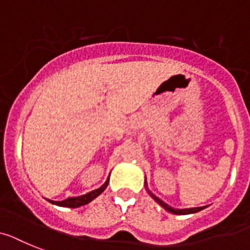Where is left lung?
Returning <instances> with one entry per match:
<instances>
[{
	"label": "left lung",
	"mask_w": 250,
	"mask_h": 250,
	"mask_svg": "<svg viewBox=\"0 0 250 250\" xmlns=\"http://www.w3.org/2000/svg\"><path fill=\"white\" fill-rule=\"evenodd\" d=\"M145 187H146V189H147L148 194H150V196L152 197V198H154V200L156 201V202L159 203V205H160L161 207H163V208L167 209V212L174 213V215H189V213H196V212H198V211H201V209L206 208V206H205V207H193V208H182V209H180V208H174V207H171V206H169V205H167V203H165L164 201H161L160 198H159V197H156L154 194V193H151L150 190H148L147 183H146V180H145Z\"/></svg>",
	"instance_id": "obj_1"
}]
</instances>
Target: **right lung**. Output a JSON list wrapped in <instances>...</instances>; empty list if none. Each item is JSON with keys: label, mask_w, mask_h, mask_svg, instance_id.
<instances>
[{"label": "right lung", "mask_w": 250, "mask_h": 250, "mask_svg": "<svg viewBox=\"0 0 250 250\" xmlns=\"http://www.w3.org/2000/svg\"><path fill=\"white\" fill-rule=\"evenodd\" d=\"M108 183H109V178L106 179V182L104 184H103L100 188H98V189L95 190H91V192L86 193V194H83V196H79V197H70V198H67V200L64 201H49L50 203H53V205H57V206H62V207H70V208H76V207H81L83 206V205H87V203H90L93 200H95L96 197L100 196L104 190H105V188L108 187Z\"/></svg>", "instance_id": "obj_1"}]
</instances>
